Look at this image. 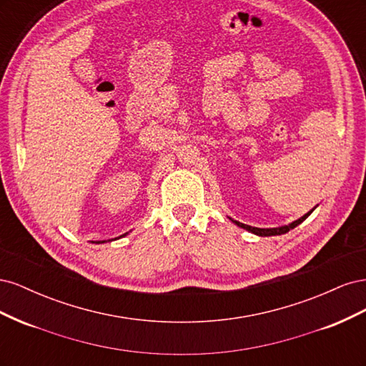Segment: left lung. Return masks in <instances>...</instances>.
<instances>
[{
  "label": "left lung",
  "mask_w": 366,
  "mask_h": 366,
  "mask_svg": "<svg viewBox=\"0 0 366 366\" xmlns=\"http://www.w3.org/2000/svg\"><path fill=\"white\" fill-rule=\"evenodd\" d=\"M315 210V207L310 210V212H307L304 217H301V218H297L296 221H293V223H290V224H287V226H281V227H270V229H259V227H252V226H247V224H242V223H239V221H235V219H232L234 221V223L238 226V227H242V229H246V230H249V232H252V234H254V235H258V237H274V235H282V234H287V232L289 230H292V229H295L296 226H299L302 223V221L312 214Z\"/></svg>",
  "instance_id": "1"
}]
</instances>
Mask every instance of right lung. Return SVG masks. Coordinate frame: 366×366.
<instances>
[{
	"label": "right lung",
	"instance_id": "add662e5",
	"mask_svg": "<svg viewBox=\"0 0 366 366\" xmlns=\"http://www.w3.org/2000/svg\"><path fill=\"white\" fill-rule=\"evenodd\" d=\"M125 235H128V234H125ZM125 235H120V237H125ZM116 239V238H114ZM109 241V239H108ZM102 242H107V241H96V244H102Z\"/></svg>",
	"mask_w": 366,
	"mask_h": 366
}]
</instances>
